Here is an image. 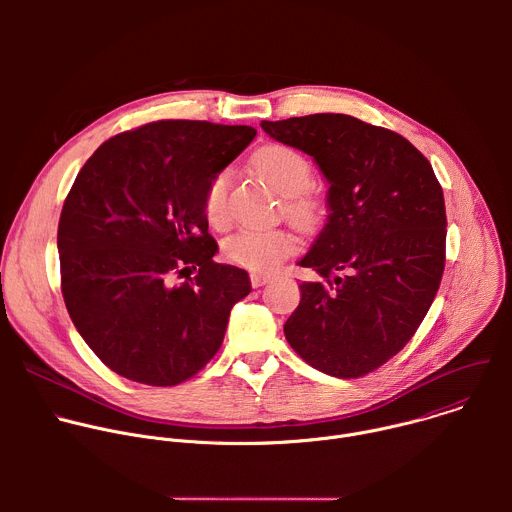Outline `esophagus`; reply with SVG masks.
<instances>
[{"instance_id": "1", "label": "esophagus", "mask_w": 512, "mask_h": 512, "mask_svg": "<svg viewBox=\"0 0 512 512\" xmlns=\"http://www.w3.org/2000/svg\"><path fill=\"white\" fill-rule=\"evenodd\" d=\"M269 281H271V275H267V273H257V271L251 273V285L253 287H261V285H265Z\"/></svg>"}]
</instances>
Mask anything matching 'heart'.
<instances>
[{"label": "heart", "instance_id": "obj_1", "mask_svg": "<svg viewBox=\"0 0 512 512\" xmlns=\"http://www.w3.org/2000/svg\"><path fill=\"white\" fill-rule=\"evenodd\" d=\"M259 176L273 192L285 198V208L298 223H310L316 216V202L306 194L312 186V166L294 148L287 145H269L253 160ZM231 172L221 170L212 176L204 192V212L208 223L221 227L229 214ZM296 241L283 229H241L225 239L223 253L227 261L253 269L271 271L283 257L294 251Z\"/></svg>", "mask_w": 512, "mask_h": 512}]
</instances>
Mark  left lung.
<instances>
[{"mask_svg": "<svg viewBox=\"0 0 512 512\" xmlns=\"http://www.w3.org/2000/svg\"><path fill=\"white\" fill-rule=\"evenodd\" d=\"M261 127L312 156L328 182V221L298 261L322 279L300 283L285 338L326 375H367L411 340L440 287L448 233L442 186L405 137L350 115Z\"/></svg>", "mask_w": 512, "mask_h": 512, "instance_id": "1", "label": "left lung"}]
</instances>
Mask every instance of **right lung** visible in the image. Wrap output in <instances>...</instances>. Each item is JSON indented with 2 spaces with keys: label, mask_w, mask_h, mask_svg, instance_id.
<instances>
[{
  "label": "right lung",
  "mask_w": 512,
  "mask_h": 512,
  "mask_svg": "<svg viewBox=\"0 0 512 512\" xmlns=\"http://www.w3.org/2000/svg\"><path fill=\"white\" fill-rule=\"evenodd\" d=\"M255 135L249 125L154 121L107 139L79 172L58 223L62 296L113 373L172 387L221 348L251 279L214 263L204 192ZM190 266L197 277L174 284Z\"/></svg>",
  "instance_id": "add662e5"
}]
</instances>
